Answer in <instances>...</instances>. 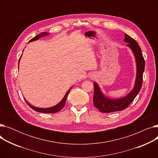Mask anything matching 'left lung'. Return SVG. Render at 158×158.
<instances>
[{"instance_id": "8db88e82", "label": "left lung", "mask_w": 158, "mask_h": 158, "mask_svg": "<svg viewBox=\"0 0 158 158\" xmlns=\"http://www.w3.org/2000/svg\"><path fill=\"white\" fill-rule=\"evenodd\" d=\"M124 41L128 44L127 46L131 49L136 60V76L135 86L133 89L126 96L119 98L111 99L106 97L101 92L99 86L96 82H94V104L97 108L102 113H111L125 110L133 101L142 86L143 73L145 69V60L142 51H141V48L136 41L127 34H125Z\"/></svg>"}]
</instances>
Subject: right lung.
<instances>
[{"label":"right lung","instance_id":"right-lung-1","mask_svg":"<svg viewBox=\"0 0 158 158\" xmlns=\"http://www.w3.org/2000/svg\"><path fill=\"white\" fill-rule=\"evenodd\" d=\"M49 35V34H48V32H41V33H40V35L36 36L35 38H33L32 39H31V40H29V42H31V41H33L38 40L40 38H42V37L45 36H47V35ZM21 56H22V55H21ZM21 56H20V59H19V63H20ZM72 87H73V86H72ZM72 88H70V89L67 91V92L66 93V94L64 95V97L63 98L62 100H61L59 103H58L57 104H56V106H52V107H47V108H41V107H35V106H34L31 105V104H29L26 100V101L27 104L29 105V106L31 107V108H32V110H34L36 111H38V112H40V113H57V112H58V111H60L63 108V107L64 106L65 103H66V98H67L68 95L69 94V92H70V89H72Z\"/></svg>","mask_w":158,"mask_h":158}]
</instances>
